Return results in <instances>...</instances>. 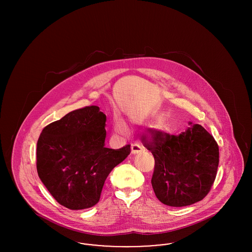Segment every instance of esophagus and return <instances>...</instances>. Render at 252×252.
I'll return each mask as SVG.
<instances>
[{
    "mask_svg": "<svg viewBox=\"0 0 252 252\" xmlns=\"http://www.w3.org/2000/svg\"><path fill=\"white\" fill-rule=\"evenodd\" d=\"M143 150H144V148L140 144H134L131 145V153L134 155L138 154V153H141Z\"/></svg>",
    "mask_w": 252,
    "mask_h": 252,
    "instance_id": "obj_1",
    "label": "esophagus"
}]
</instances>
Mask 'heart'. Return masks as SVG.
<instances>
[{"label": "heart", "instance_id": "obj_1", "mask_svg": "<svg viewBox=\"0 0 252 252\" xmlns=\"http://www.w3.org/2000/svg\"><path fill=\"white\" fill-rule=\"evenodd\" d=\"M159 128H160L161 130H165V128L162 127V126H160ZM115 130L118 132V133H121V134H126V133H127V129H126L125 124L122 123V122H117V123H116V125H115Z\"/></svg>", "mask_w": 252, "mask_h": 252}]
</instances>
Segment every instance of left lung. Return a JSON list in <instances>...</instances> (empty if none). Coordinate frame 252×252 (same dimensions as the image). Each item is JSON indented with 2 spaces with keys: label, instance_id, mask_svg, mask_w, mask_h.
Here are the masks:
<instances>
[{
  "label": "left lung",
  "instance_id": "left-lung-1",
  "mask_svg": "<svg viewBox=\"0 0 252 252\" xmlns=\"http://www.w3.org/2000/svg\"><path fill=\"white\" fill-rule=\"evenodd\" d=\"M180 135L149 129L144 146L155 158L152 187L157 198L171 207H184L202 200L216 180L219 148L214 137L198 124Z\"/></svg>",
  "mask_w": 252,
  "mask_h": 252
}]
</instances>
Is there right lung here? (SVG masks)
<instances>
[{
    "mask_svg": "<svg viewBox=\"0 0 252 252\" xmlns=\"http://www.w3.org/2000/svg\"><path fill=\"white\" fill-rule=\"evenodd\" d=\"M107 116L97 106L79 108L46 126L36 144V170L62 206L88 209L100 199L111 170L130 153L105 146Z\"/></svg>",
    "mask_w": 252,
    "mask_h": 252,
    "instance_id": "right-lung-1",
    "label": "right lung"
}]
</instances>
